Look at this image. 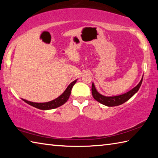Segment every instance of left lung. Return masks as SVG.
Returning <instances> with one entry per match:
<instances>
[{
  "mask_svg": "<svg viewBox=\"0 0 158 158\" xmlns=\"http://www.w3.org/2000/svg\"><path fill=\"white\" fill-rule=\"evenodd\" d=\"M143 81V77L141 78L140 82L137 85H136L135 88H133L132 90H130V91L124 93V94L116 95V96H112V97H107V96H105L101 95L100 93L98 92V90H96L94 84H92V95L93 97L94 98L95 100H97L99 102L102 104V105L107 106H118L121 105L122 104L125 103V102H127L128 100L132 97V96L137 93L141 85V83Z\"/></svg>",
  "mask_w": 158,
  "mask_h": 158,
  "instance_id": "8db88e82",
  "label": "left lung"
}]
</instances>
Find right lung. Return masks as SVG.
<instances>
[{"instance_id":"obj_1","label":"right lung","mask_w":158,"mask_h":158,"mask_svg":"<svg viewBox=\"0 0 158 158\" xmlns=\"http://www.w3.org/2000/svg\"><path fill=\"white\" fill-rule=\"evenodd\" d=\"M77 79L74 80L69 84L68 88L65 89V91L62 93L59 97L56 98L55 100H52L50 102H42V103H37V102H30L28 100H26L24 99H22V100L26 102L28 105L34 106V107L37 108L39 109H42V110H49V109H53L55 108H57L58 106H60L63 105V104H65L69 98L71 94V90L73 89V85L75 84L77 82Z\"/></svg>"}]
</instances>
